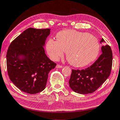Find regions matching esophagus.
<instances>
[{
	"label": "esophagus",
	"mask_w": 120,
	"mask_h": 120,
	"mask_svg": "<svg viewBox=\"0 0 120 120\" xmlns=\"http://www.w3.org/2000/svg\"><path fill=\"white\" fill-rule=\"evenodd\" d=\"M62 67H63L62 66H61V65H60V64H58L56 65V68H61Z\"/></svg>",
	"instance_id": "esophagus-1"
}]
</instances>
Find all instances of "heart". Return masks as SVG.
Returning <instances> with one entry per match:
<instances>
[{"label": "heart", "instance_id": "heart-1", "mask_svg": "<svg viewBox=\"0 0 120 120\" xmlns=\"http://www.w3.org/2000/svg\"><path fill=\"white\" fill-rule=\"evenodd\" d=\"M56 41L49 40L46 49L52 60L56 61L66 51L71 64L83 67L96 60L100 51V44L95 36L88 33L72 30H62L56 35Z\"/></svg>", "mask_w": 120, "mask_h": 120}]
</instances>
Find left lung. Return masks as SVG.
<instances>
[{
  "instance_id": "8db88e82",
  "label": "left lung",
  "mask_w": 120,
  "mask_h": 120,
  "mask_svg": "<svg viewBox=\"0 0 120 120\" xmlns=\"http://www.w3.org/2000/svg\"><path fill=\"white\" fill-rule=\"evenodd\" d=\"M101 38V43L104 42ZM113 55L109 45L101 46V54L94 64L82 70H72L70 87L75 92L81 94L96 91L109 76L112 66Z\"/></svg>"
}]
</instances>
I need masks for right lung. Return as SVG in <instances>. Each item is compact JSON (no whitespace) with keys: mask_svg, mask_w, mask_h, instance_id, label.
Returning a JSON list of instances; mask_svg holds the SVG:
<instances>
[{"mask_svg":"<svg viewBox=\"0 0 120 120\" xmlns=\"http://www.w3.org/2000/svg\"><path fill=\"white\" fill-rule=\"evenodd\" d=\"M50 29L28 28L10 44L7 68L10 79L20 90L34 94L45 88L48 74L56 64L50 60L43 46Z\"/></svg>","mask_w":120,"mask_h":120,"instance_id":"add662e5","label":"right lung"}]
</instances>
